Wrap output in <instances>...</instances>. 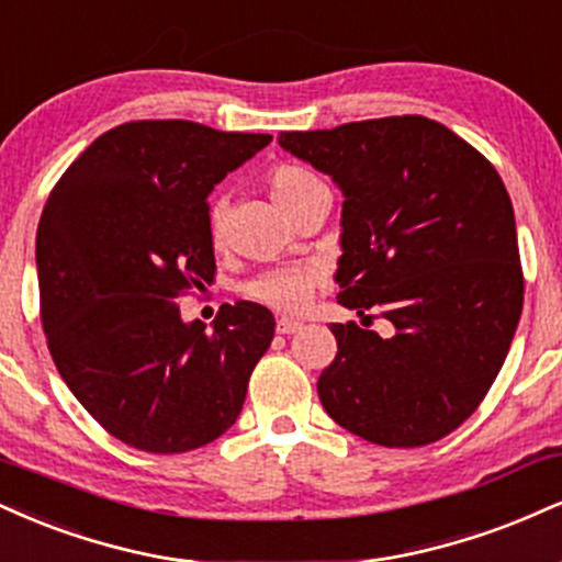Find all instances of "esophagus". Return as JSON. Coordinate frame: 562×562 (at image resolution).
I'll use <instances>...</instances> for the list:
<instances>
[{"label":"esophagus","mask_w":562,"mask_h":562,"mask_svg":"<svg viewBox=\"0 0 562 562\" xmlns=\"http://www.w3.org/2000/svg\"><path fill=\"white\" fill-rule=\"evenodd\" d=\"M301 327H303L301 322L288 319V316H280V319H277V333H280V335H295Z\"/></svg>","instance_id":"obj_1"}]
</instances>
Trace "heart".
<instances>
[{
  "label": "heart",
  "mask_w": 562,
  "mask_h": 562,
  "mask_svg": "<svg viewBox=\"0 0 562 562\" xmlns=\"http://www.w3.org/2000/svg\"><path fill=\"white\" fill-rule=\"evenodd\" d=\"M314 182H319L316 175L301 170V167L288 165V167H280V170H274L269 188H272L277 204L285 209L290 201L299 199V195L306 191V188L314 186ZM212 227H214V238H220L222 209H214L212 212ZM316 282H319V272H316V267H277L248 282V295L256 301L267 303V306H272L277 311H288V314H293V311H301L306 306L311 293H314Z\"/></svg>",
  "instance_id": "b5f03b06"
}]
</instances>
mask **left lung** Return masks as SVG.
Returning <instances> with one entry per match:
<instances>
[{"mask_svg":"<svg viewBox=\"0 0 562 562\" xmlns=\"http://www.w3.org/2000/svg\"><path fill=\"white\" fill-rule=\"evenodd\" d=\"M280 146L346 199L337 303L392 324L390 337L356 322L329 327L337 356L316 382L324 411L384 448L437 442L482 403L520 319L503 180L474 146L418 114L282 133Z\"/></svg>","mask_w":562,"mask_h":562,"instance_id":"obj_1","label":"left lung"}]
</instances>
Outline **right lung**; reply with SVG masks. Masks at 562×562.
<instances>
[{
	"mask_svg": "<svg viewBox=\"0 0 562 562\" xmlns=\"http://www.w3.org/2000/svg\"><path fill=\"white\" fill-rule=\"evenodd\" d=\"M269 140L188 120L125 123L99 135L46 201L36 269L49 353L125 445L188 452L240 414L272 311L225 303L206 333L175 299L214 277L209 193Z\"/></svg>",
	"mask_w": 562,
	"mask_h": 562,
	"instance_id": "obj_1",
	"label": "right lung"
}]
</instances>
